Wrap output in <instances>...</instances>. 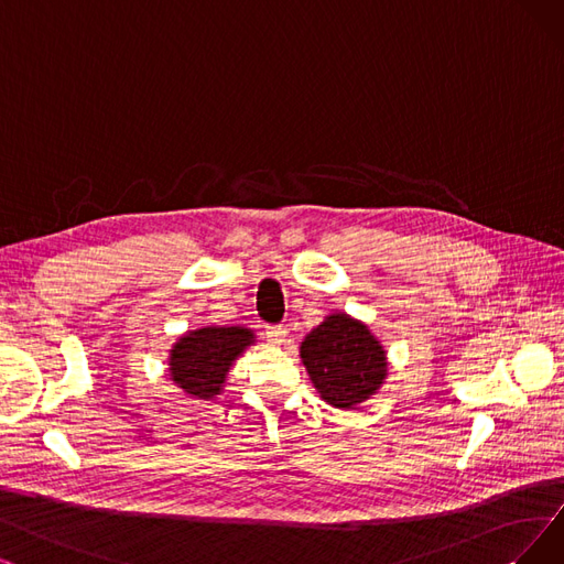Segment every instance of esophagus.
<instances>
[{
  "label": "esophagus",
  "mask_w": 564,
  "mask_h": 564,
  "mask_svg": "<svg viewBox=\"0 0 564 564\" xmlns=\"http://www.w3.org/2000/svg\"><path fill=\"white\" fill-rule=\"evenodd\" d=\"M286 328L284 326H265V337L273 345H282L286 340Z\"/></svg>",
  "instance_id": "obj_1"
}]
</instances>
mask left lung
<instances>
[{"mask_svg": "<svg viewBox=\"0 0 564 564\" xmlns=\"http://www.w3.org/2000/svg\"><path fill=\"white\" fill-rule=\"evenodd\" d=\"M301 360L324 402L358 410L389 377L387 349L379 337L347 312H330L301 343Z\"/></svg>", "mask_w": 564, "mask_h": 564, "instance_id": "left-lung-1", "label": "left lung"}]
</instances>
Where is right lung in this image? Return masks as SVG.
<instances>
[{
    "label": "right lung",
    "instance_id": "add662e5",
    "mask_svg": "<svg viewBox=\"0 0 564 564\" xmlns=\"http://www.w3.org/2000/svg\"><path fill=\"white\" fill-rule=\"evenodd\" d=\"M254 343V330L240 324L187 330L169 349V377L189 398L213 400L224 393L229 370Z\"/></svg>",
    "mask_w": 564,
    "mask_h": 564
}]
</instances>
